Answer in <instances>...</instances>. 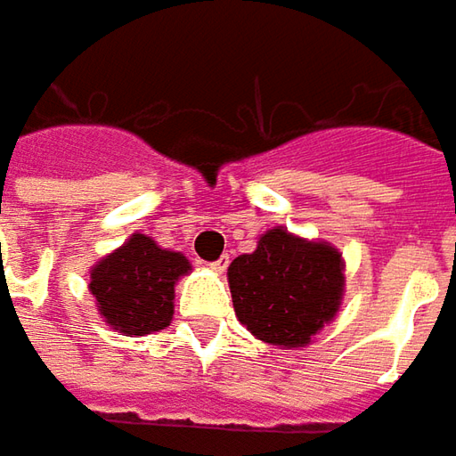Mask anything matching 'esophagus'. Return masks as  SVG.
<instances>
[{
	"label": "esophagus",
	"instance_id": "esophagus-1",
	"mask_svg": "<svg viewBox=\"0 0 456 456\" xmlns=\"http://www.w3.org/2000/svg\"><path fill=\"white\" fill-rule=\"evenodd\" d=\"M229 267V255H222L219 259H214L212 262V270H216V273H224Z\"/></svg>",
	"mask_w": 456,
	"mask_h": 456
}]
</instances>
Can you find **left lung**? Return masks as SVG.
<instances>
[{"label":"left lung","mask_w":456,"mask_h":456,"mask_svg":"<svg viewBox=\"0 0 456 456\" xmlns=\"http://www.w3.org/2000/svg\"><path fill=\"white\" fill-rule=\"evenodd\" d=\"M234 313L265 343L297 348L333 321L343 295L338 249L270 229L252 255L229 265Z\"/></svg>","instance_id":"obj_1"}]
</instances>
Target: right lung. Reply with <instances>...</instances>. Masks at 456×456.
<instances>
[{
    "mask_svg": "<svg viewBox=\"0 0 456 456\" xmlns=\"http://www.w3.org/2000/svg\"><path fill=\"white\" fill-rule=\"evenodd\" d=\"M189 270L183 255L134 234L90 270V292L108 325L128 336H146L171 322L174 285Z\"/></svg>",
    "mask_w": 456,
    "mask_h": 456,
    "instance_id": "1",
    "label": "right lung"
}]
</instances>
